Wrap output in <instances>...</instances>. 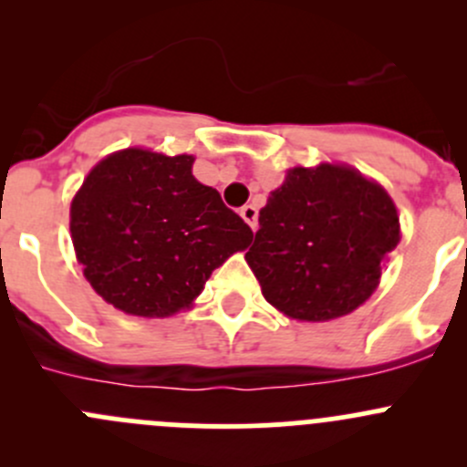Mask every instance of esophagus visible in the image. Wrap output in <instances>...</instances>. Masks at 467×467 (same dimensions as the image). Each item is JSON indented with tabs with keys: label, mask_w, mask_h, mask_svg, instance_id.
<instances>
[{
	"label": "esophagus",
	"mask_w": 467,
	"mask_h": 467,
	"mask_svg": "<svg viewBox=\"0 0 467 467\" xmlns=\"http://www.w3.org/2000/svg\"><path fill=\"white\" fill-rule=\"evenodd\" d=\"M239 214H242V219L246 221L253 230H257V207L255 205H244L242 210H239Z\"/></svg>",
	"instance_id": "1"
}]
</instances>
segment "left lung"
Segmentation results:
<instances>
[{
  "mask_svg": "<svg viewBox=\"0 0 467 467\" xmlns=\"http://www.w3.org/2000/svg\"><path fill=\"white\" fill-rule=\"evenodd\" d=\"M400 244L393 199L346 164L294 167L260 210L246 262L268 303L296 321H332L378 289Z\"/></svg>",
  "mask_w": 467,
  "mask_h": 467,
  "instance_id": "obj_1",
  "label": "left lung"
}]
</instances>
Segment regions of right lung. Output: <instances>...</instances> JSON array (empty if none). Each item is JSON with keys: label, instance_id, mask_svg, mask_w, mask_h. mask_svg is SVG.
I'll return each mask as SVG.
<instances>
[{"label": "right lung", "instance_id": "add662e5", "mask_svg": "<svg viewBox=\"0 0 467 467\" xmlns=\"http://www.w3.org/2000/svg\"><path fill=\"white\" fill-rule=\"evenodd\" d=\"M194 155L124 149L103 158L69 210L74 251L92 289L144 318L187 309L253 230L192 176Z\"/></svg>", "mask_w": 467, "mask_h": 467}]
</instances>
